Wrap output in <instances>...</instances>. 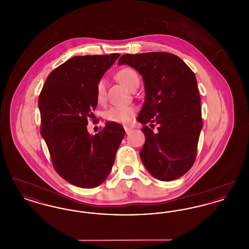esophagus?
<instances>
[{
	"label": "esophagus",
	"instance_id": "obj_1",
	"mask_svg": "<svg viewBox=\"0 0 249 249\" xmlns=\"http://www.w3.org/2000/svg\"><path fill=\"white\" fill-rule=\"evenodd\" d=\"M124 129H125V131H126V133H127V134H129L130 131H131V129L129 128V127H124Z\"/></svg>",
	"mask_w": 249,
	"mask_h": 249
}]
</instances>
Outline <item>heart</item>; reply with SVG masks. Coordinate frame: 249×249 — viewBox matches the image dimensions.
<instances>
[{"instance_id": "obj_1", "label": "heart", "mask_w": 249, "mask_h": 249, "mask_svg": "<svg viewBox=\"0 0 249 249\" xmlns=\"http://www.w3.org/2000/svg\"><path fill=\"white\" fill-rule=\"evenodd\" d=\"M117 78L130 91L135 90L140 84L138 72L131 67H124L117 72ZM107 98V82L100 79L96 85V99L99 103H103ZM135 114V109L131 107L115 106L108 108L105 112V118L110 122L128 124Z\"/></svg>"}]
</instances>
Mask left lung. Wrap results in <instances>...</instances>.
Listing matches in <instances>:
<instances>
[{
  "mask_svg": "<svg viewBox=\"0 0 249 249\" xmlns=\"http://www.w3.org/2000/svg\"><path fill=\"white\" fill-rule=\"evenodd\" d=\"M128 64L142 75L145 102L137 120L144 125L145 142L140 157L146 170L161 181L184 176L196 160L202 128L201 98L194 72L168 52L125 54ZM159 125L154 134L147 126Z\"/></svg>",
  "mask_w": 249,
  "mask_h": 249,
  "instance_id": "8db88e82",
  "label": "left lung"
}]
</instances>
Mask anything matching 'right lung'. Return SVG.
Instances as JSON below:
<instances>
[{
	"label": "right lung",
	"mask_w": 249,
	"mask_h": 249,
	"mask_svg": "<svg viewBox=\"0 0 249 249\" xmlns=\"http://www.w3.org/2000/svg\"><path fill=\"white\" fill-rule=\"evenodd\" d=\"M119 55L68 59L49 73L39 95L41 135L53 167L79 188H95L107 179L125 135L124 128L115 122H107L93 136L87 130L98 105L96 85Z\"/></svg>",
	"instance_id": "right-lung-1"
}]
</instances>
